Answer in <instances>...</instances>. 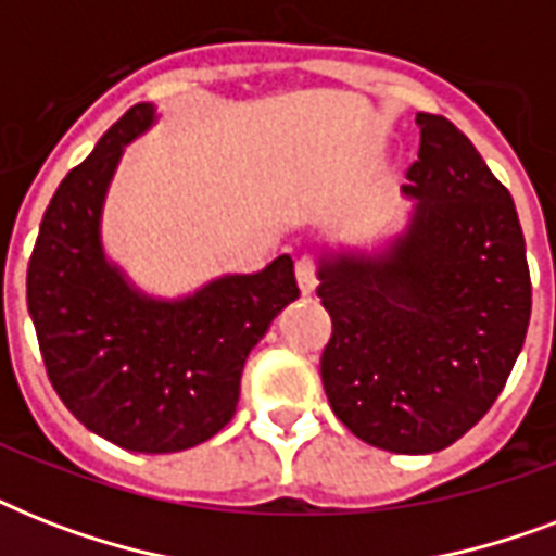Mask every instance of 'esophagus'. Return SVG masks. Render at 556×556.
I'll use <instances>...</instances> for the list:
<instances>
[{"mask_svg": "<svg viewBox=\"0 0 556 556\" xmlns=\"http://www.w3.org/2000/svg\"><path fill=\"white\" fill-rule=\"evenodd\" d=\"M296 286H300V291H303V296L314 294V288H317V265H314V260H300L296 262Z\"/></svg>", "mask_w": 556, "mask_h": 556, "instance_id": "1", "label": "esophagus"}]
</instances>
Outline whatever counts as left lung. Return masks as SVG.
<instances>
[{
    "label": "left lung",
    "mask_w": 556,
    "mask_h": 556,
    "mask_svg": "<svg viewBox=\"0 0 556 556\" xmlns=\"http://www.w3.org/2000/svg\"><path fill=\"white\" fill-rule=\"evenodd\" d=\"M415 121L404 230L383 251L326 253L317 268L331 409L361 441L406 456L450 447L491 409L531 320L510 192L447 117Z\"/></svg>",
    "instance_id": "8db88e82"
}]
</instances>
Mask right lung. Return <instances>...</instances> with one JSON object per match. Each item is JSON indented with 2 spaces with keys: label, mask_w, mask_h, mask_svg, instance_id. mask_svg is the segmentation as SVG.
<instances>
[{
  "label": "right lung",
  "mask_w": 556,
  "mask_h": 556,
  "mask_svg": "<svg viewBox=\"0 0 556 556\" xmlns=\"http://www.w3.org/2000/svg\"><path fill=\"white\" fill-rule=\"evenodd\" d=\"M159 121L138 103L60 181L28 262V314L51 387L83 427L132 453H178L236 413L251 349L300 296L282 253L176 300L143 294L103 251L115 169Z\"/></svg>",
  "instance_id": "add662e5"
}]
</instances>
